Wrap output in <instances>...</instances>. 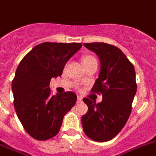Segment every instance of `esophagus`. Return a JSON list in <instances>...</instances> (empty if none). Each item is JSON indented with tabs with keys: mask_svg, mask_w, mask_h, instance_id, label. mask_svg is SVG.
<instances>
[{
	"mask_svg": "<svg viewBox=\"0 0 156 156\" xmlns=\"http://www.w3.org/2000/svg\"><path fill=\"white\" fill-rule=\"evenodd\" d=\"M82 102V98L80 96H77V104H80V103Z\"/></svg>",
	"mask_w": 156,
	"mask_h": 156,
	"instance_id": "34e87169",
	"label": "esophagus"
}]
</instances>
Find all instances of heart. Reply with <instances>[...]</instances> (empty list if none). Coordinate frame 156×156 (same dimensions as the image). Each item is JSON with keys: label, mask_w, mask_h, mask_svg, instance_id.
<instances>
[{"label": "heart", "mask_w": 156, "mask_h": 156, "mask_svg": "<svg viewBox=\"0 0 156 156\" xmlns=\"http://www.w3.org/2000/svg\"><path fill=\"white\" fill-rule=\"evenodd\" d=\"M82 60V64H88V63H91L92 61H96V59L94 56H90V55H87V56H83L81 59Z\"/></svg>", "instance_id": "heart-1"}]
</instances>
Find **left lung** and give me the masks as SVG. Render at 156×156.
Wrapping results in <instances>:
<instances>
[{
    "label": "left lung",
    "instance_id": "1",
    "mask_svg": "<svg viewBox=\"0 0 156 156\" xmlns=\"http://www.w3.org/2000/svg\"><path fill=\"white\" fill-rule=\"evenodd\" d=\"M98 56L100 71L91 92L101 93L103 100L83 98L88 110L81 118L84 133L97 142L112 140L122 130L132 112L137 85L133 64L119 48L106 43H84Z\"/></svg>",
    "mask_w": 156,
    "mask_h": 156
}]
</instances>
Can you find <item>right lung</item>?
<instances>
[{"label": "right lung", "instance_id": "1", "mask_svg": "<svg viewBox=\"0 0 156 156\" xmlns=\"http://www.w3.org/2000/svg\"><path fill=\"white\" fill-rule=\"evenodd\" d=\"M80 43L44 42L20 61L12 82L14 108L24 130L37 140H47L60 129L63 118L76 102L73 92L51 95L50 80L62 75Z\"/></svg>", "mask_w": 156, "mask_h": 156}]
</instances>
